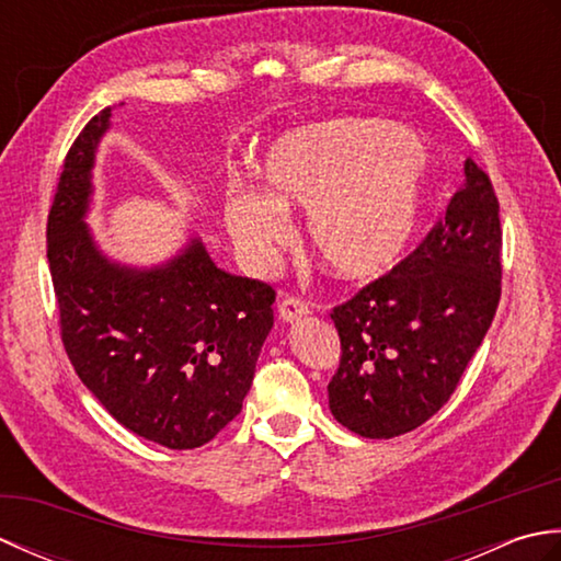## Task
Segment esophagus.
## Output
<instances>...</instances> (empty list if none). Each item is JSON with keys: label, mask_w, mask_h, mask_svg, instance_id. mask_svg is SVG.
Wrapping results in <instances>:
<instances>
[{"label": "esophagus", "mask_w": 561, "mask_h": 561, "mask_svg": "<svg viewBox=\"0 0 561 561\" xmlns=\"http://www.w3.org/2000/svg\"><path fill=\"white\" fill-rule=\"evenodd\" d=\"M279 313V320H284V323H294V320H299L304 316H308L311 311H308V304L301 301V299H294V296H289V299H284L277 308Z\"/></svg>", "instance_id": "esophagus-1"}]
</instances>
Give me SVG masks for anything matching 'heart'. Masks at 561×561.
<instances>
[{"label":"heart","instance_id":"obj_1","mask_svg":"<svg viewBox=\"0 0 561 561\" xmlns=\"http://www.w3.org/2000/svg\"><path fill=\"white\" fill-rule=\"evenodd\" d=\"M426 151L410 129L332 121L279 137L262 161L265 190L229 183L224 224L250 267L267 270L306 209L316 257L340 279L398 265L424 209Z\"/></svg>","mask_w":561,"mask_h":561}]
</instances>
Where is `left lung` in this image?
<instances>
[{"instance_id": "obj_1", "label": "left lung", "mask_w": 561, "mask_h": 561, "mask_svg": "<svg viewBox=\"0 0 561 561\" xmlns=\"http://www.w3.org/2000/svg\"><path fill=\"white\" fill-rule=\"evenodd\" d=\"M499 296V202L490 178L468 159L446 219L386 277L330 313L342 344L328 386L332 416L364 438L422 426L458 388Z\"/></svg>"}]
</instances>
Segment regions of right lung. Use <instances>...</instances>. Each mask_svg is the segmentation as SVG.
<instances>
[{
  "instance_id": "right-lung-1",
  "label": "right lung",
  "mask_w": 561,
  "mask_h": 561,
  "mask_svg": "<svg viewBox=\"0 0 561 561\" xmlns=\"http://www.w3.org/2000/svg\"><path fill=\"white\" fill-rule=\"evenodd\" d=\"M111 117L101 111L71 145L47 217L62 342L113 420L165 448H199L243 408L274 291L214 265L199 236L151 267L103 253L87 217Z\"/></svg>"
}]
</instances>
